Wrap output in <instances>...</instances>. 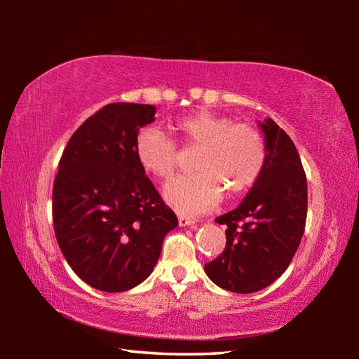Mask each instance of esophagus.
Returning a JSON list of instances; mask_svg holds the SVG:
<instances>
[{
	"label": "esophagus",
	"instance_id": "obj_1",
	"mask_svg": "<svg viewBox=\"0 0 359 359\" xmlns=\"http://www.w3.org/2000/svg\"><path fill=\"white\" fill-rule=\"evenodd\" d=\"M179 224L180 226H193V224H196V220H193V218H188V217H179Z\"/></svg>",
	"mask_w": 359,
	"mask_h": 359
}]
</instances>
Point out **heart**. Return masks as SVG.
<instances>
[{"mask_svg":"<svg viewBox=\"0 0 359 359\" xmlns=\"http://www.w3.org/2000/svg\"><path fill=\"white\" fill-rule=\"evenodd\" d=\"M188 145H198L194 169L163 188V199L177 214L196 217L220 205L223 190L239 196L257 184L267 156L266 139L252 125L236 123L226 115L199 111L177 121ZM136 160L145 172L168 179L177 166V147L158 126H145L135 139Z\"/></svg>","mask_w":359,"mask_h":359,"instance_id":"b5f03b06","label":"heart"}]
</instances>
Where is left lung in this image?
I'll return each mask as SVG.
<instances>
[{
	"mask_svg": "<svg viewBox=\"0 0 359 359\" xmlns=\"http://www.w3.org/2000/svg\"><path fill=\"white\" fill-rule=\"evenodd\" d=\"M258 126L267 147L264 169L244 201L215 218L226 226V247L204 264L215 285L242 294L269 287L287 271L307 217L306 172L293 141L272 118Z\"/></svg>",
	"mask_w": 359,
	"mask_h": 359,
	"instance_id": "obj_1",
	"label": "left lung"
}]
</instances>
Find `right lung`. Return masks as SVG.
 I'll return each mask as SVG.
<instances>
[{"label": "right lung", "mask_w": 359, "mask_h": 359, "mask_svg": "<svg viewBox=\"0 0 359 359\" xmlns=\"http://www.w3.org/2000/svg\"><path fill=\"white\" fill-rule=\"evenodd\" d=\"M156 107L114 102L71 136L53 182L58 245L85 283L107 293L137 287L160 258L177 217L135 155V139Z\"/></svg>", "instance_id": "add662e5"}]
</instances>
